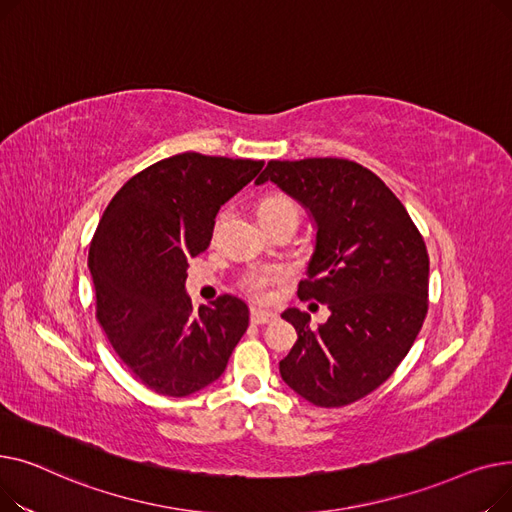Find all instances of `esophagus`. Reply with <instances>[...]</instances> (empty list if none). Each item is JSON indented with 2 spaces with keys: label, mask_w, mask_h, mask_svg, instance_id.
I'll list each match as a JSON object with an SVG mask.
<instances>
[{
  "label": "esophagus",
  "mask_w": 512,
  "mask_h": 512,
  "mask_svg": "<svg viewBox=\"0 0 512 512\" xmlns=\"http://www.w3.org/2000/svg\"><path fill=\"white\" fill-rule=\"evenodd\" d=\"M274 319H276V313H272V311H263V309H253L251 311V321H253V324H257V326L272 324Z\"/></svg>",
  "instance_id": "1"
}]
</instances>
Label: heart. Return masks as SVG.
<instances>
[{
  "mask_svg": "<svg viewBox=\"0 0 512 512\" xmlns=\"http://www.w3.org/2000/svg\"><path fill=\"white\" fill-rule=\"evenodd\" d=\"M284 215H294L299 220V211L297 205H294L292 199H288L286 195H267L259 201L257 205V218L259 222H270V220H278L284 218ZM280 270H261V272H253L249 274L245 280H242V288H245L251 297L255 299H267L270 297V286H274L280 280Z\"/></svg>",
  "mask_w": 512,
  "mask_h": 512,
  "instance_id": "b5f03b06",
  "label": "heart"
}]
</instances>
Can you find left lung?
<instances>
[{
    "label": "left lung",
    "mask_w": 512,
    "mask_h": 512,
    "mask_svg": "<svg viewBox=\"0 0 512 512\" xmlns=\"http://www.w3.org/2000/svg\"><path fill=\"white\" fill-rule=\"evenodd\" d=\"M274 182L309 209L315 251L301 299L328 305L326 324L286 309L299 338L282 380L315 407H344L380 388L407 357L427 313L423 236L390 188L357 161H267L255 184Z\"/></svg>",
    "instance_id": "8db88e82"
}]
</instances>
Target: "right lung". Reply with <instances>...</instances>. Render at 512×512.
Listing matches in <instances>:
<instances>
[{
	"instance_id": "right-lung-1",
	"label": "right lung",
	"mask_w": 512,
	"mask_h": 512,
	"mask_svg": "<svg viewBox=\"0 0 512 512\" xmlns=\"http://www.w3.org/2000/svg\"><path fill=\"white\" fill-rule=\"evenodd\" d=\"M263 161L180 153L132 176L105 207L89 249L97 321L130 373L182 398L224 373L249 328V307L222 294L193 309L188 259L203 253L215 215Z\"/></svg>"
}]
</instances>
